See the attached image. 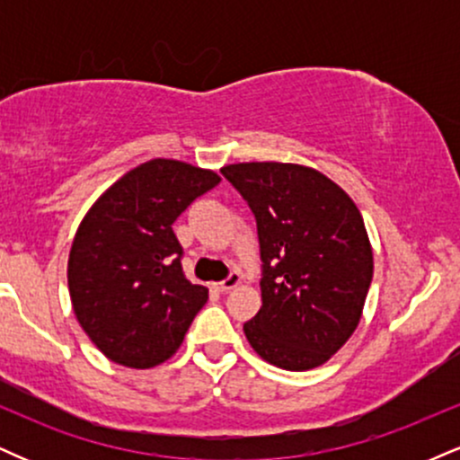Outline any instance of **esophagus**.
Returning a JSON list of instances; mask_svg holds the SVG:
<instances>
[{
    "instance_id": "obj_1",
    "label": "esophagus",
    "mask_w": 460,
    "mask_h": 460,
    "mask_svg": "<svg viewBox=\"0 0 460 460\" xmlns=\"http://www.w3.org/2000/svg\"><path fill=\"white\" fill-rule=\"evenodd\" d=\"M242 283V277L237 272H231L229 277L225 279V281H220V283H214V288L218 289V292H229V289H234V288H237V285Z\"/></svg>"
}]
</instances>
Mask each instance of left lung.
Instances as JSON below:
<instances>
[{"label":"left lung","mask_w":460,"mask_h":460,"mask_svg":"<svg viewBox=\"0 0 460 460\" xmlns=\"http://www.w3.org/2000/svg\"><path fill=\"white\" fill-rule=\"evenodd\" d=\"M251 205L260 234L261 309L248 344L272 366L305 372L326 363L361 322L374 252L348 194L303 164L220 168Z\"/></svg>","instance_id":"obj_1"}]
</instances>
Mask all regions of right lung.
Wrapping results in <instances>:
<instances>
[{
	"instance_id": "1",
	"label": "right lung",
	"mask_w": 460,
	"mask_h": 460,
	"mask_svg": "<svg viewBox=\"0 0 460 460\" xmlns=\"http://www.w3.org/2000/svg\"><path fill=\"white\" fill-rule=\"evenodd\" d=\"M218 183L209 168L155 157L125 172L82 218L68 294L79 326L110 361L149 369L181 346L208 288L181 272L172 223Z\"/></svg>"
}]
</instances>
